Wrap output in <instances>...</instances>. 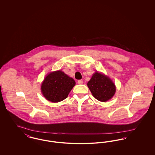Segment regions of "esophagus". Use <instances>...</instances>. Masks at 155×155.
Returning a JSON list of instances; mask_svg holds the SVG:
<instances>
[{"label": "esophagus", "instance_id": "obj_1", "mask_svg": "<svg viewBox=\"0 0 155 155\" xmlns=\"http://www.w3.org/2000/svg\"><path fill=\"white\" fill-rule=\"evenodd\" d=\"M77 83H78V84H79V85H81V84H83V81H82V80H78V82H77Z\"/></svg>", "mask_w": 155, "mask_h": 155}]
</instances>
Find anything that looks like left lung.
I'll return each instance as SVG.
<instances>
[{
	"mask_svg": "<svg viewBox=\"0 0 155 155\" xmlns=\"http://www.w3.org/2000/svg\"><path fill=\"white\" fill-rule=\"evenodd\" d=\"M87 85L93 96L101 102H106L114 96L116 86L107 76L98 73L93 74Z\"/></svg>",
	"mask_w": 155,
	"mask_h": 155,
	"instance_id": "left-lung-1",
	"label": "left lung"
}]
</instances>
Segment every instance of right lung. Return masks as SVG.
Wrapping results in <instances>:
<instances>
[{
  "instance_id": "obj_1",
  "label": "right lung",
  "mask_w": 155,
  "mask_h": 155,
  "mask_svg": "<svg viewBox=\"0 0 155 155\" xmlns=\"http://www.w3.org/2000/svg\"><path fill=\"white\" fill-rule=\"evenodd\" d=\"M75 85L74 79L59 70L47 75L42 83L41 89L47 100L56 103L67 98Z\"/></svg>"
}]
</instances>
